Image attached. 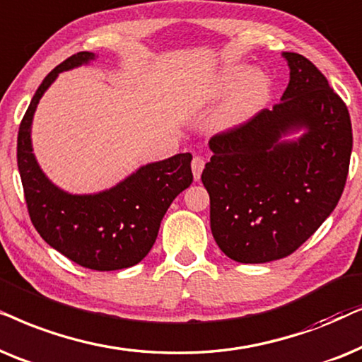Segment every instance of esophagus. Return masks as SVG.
I'll return each instance as SVG.
<instances>
[{
    "mask_svg": "<svg viewBox=\"0 0 362 362\" xmlns=\"http://www.w3.org/2000/svg\"><path fill=\"white\" fill-rule=\"evenodd\" d=\"M204 167H205L204 158H202V157H194V160H192V172H194L195 180H199V178H200Z\"/></svg>",
    "mask_w": 362,
    "mask_h": 362,
    "instance_id": "34e87169",
    "label": "esophagus"
}]
</instances>
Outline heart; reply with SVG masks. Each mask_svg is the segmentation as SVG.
I'll return each mask as SVG.
<instances>
[{
    "instance_id": "obj_1",
    "label": "heart",
    "mask_w": 362,
    "mask_h": 362,
    "mask_svg": "<svg viewBox=\"0 0 362 362\" xmlns=\"http://www.w3.org/2000/svg\"><path fill=\"white\" fill-rule=\"evenodd\" d=\"M269 93L272 81L267 72H252L248 66L238 64L221 69L192 105L204 107L230 94L214 119L216 131H230L253 119L267 104Z\"/></svg>"
}]
</instances>
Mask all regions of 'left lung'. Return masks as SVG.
<instances>
[{
	"mask_svg": "<svg viewBox=\"0 0 362 362\" xmlns=\"http://www.w3.org/2000/svg\"><path fill=\"white\" fill-rule=\"evenodd\" d=\"M290 83L281 103L216 134L202 182L210 228L226 257L267 263L296 252L343 195L353 151L348 107L322 72L283 52ZM305 129L296 141L283 136Z\"/></svg>",
	"mask_w": 362,
	"mask_h": 362,
	"instance_id": "1",
	"label": "left lung"
}]
</instances>
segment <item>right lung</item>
<instances>
[{"mask_svg": "<svg viewBox=\"0 0 362 362\" xmlns=\"http://www.w3.org/2000/svg\"><path fill=\"white\" fill-rule=\"evenodd\" d=\"M95 59L77 52L45 77L18 132V168L31 221L41 238L81 267L112 272L137 264L156 243L160 221L175 197L189 189L192 153L142 165L112 189L90 195L61 190L42 173L33 153L31 124L40 99L62 71Z\"/></svg>", "mask_w": 362, "mask_h": 362, "instance_id": "1", "label": "right lung"}]
</instances>
